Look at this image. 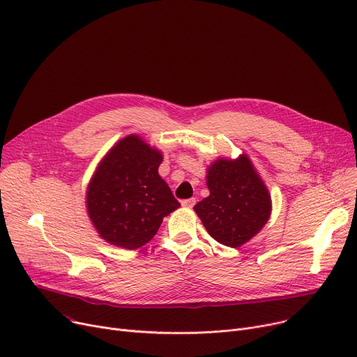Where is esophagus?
<instances>
[{
    "instance_id": "esophagus-1",
    "label": "esophagus",
    "mask_w": 357,
    "mask_h": 357,
    "mask_svg": "<svg viewBox=\"0 0 357 357\" xmlns=\"http://www.w3.org/2000/svg\"><path fill=\"white\" fill-rule=\"evenodd\" d=\"M181 204H183L184 207H187V208H190V207H193V206L196 204V199H195V197H192V199H185V200H183V202H181Z\"/></svg>"
}]
</instances>
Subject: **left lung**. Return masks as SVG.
I'll return each instance as SVG.
<instances>
[{
	"mask_svg": "<svg viewBox=\"0 0 357 357\" xmlns=\"http://www.w3.org/2000/svg\"><path fill=\"white\" fill-rule=\"evenodd\" d=\"M208 195L193 208L215 241L239 248L266 225L272 202L268 188L246 154L218 158L207 169Z\"/></svg>",
	"mask_w": 357,
	"mask_h": 357,
	"instance_id": "8db88e82",
	"label": "left lung"
}]
</instances>
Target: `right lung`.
Masks as SVG:
<instances>
[{"label":"right lung","instance_id":"add662e5","mask_svg":"<svg viewBox=\"0 0 357 357\" xmlns=\"http://www.w3.org/2000/svg\"><path fill=\"white\" fill-rule=\"evenodd\" d=\"M162 154L131 134L99 161L86 188L88 216L99 236L122 249H138L180 207L158 174Z\"/></svg>","mask_w":357,"mask_h":357}]
</instances>
